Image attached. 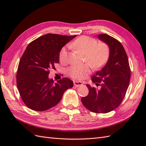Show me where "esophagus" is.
<instances>
[{
    "mask_svg": "<svg viewBox=\"0 0 146 146\" xmlns=\"http://www.w3.org/2000/svg\"><path fill=\"white\" fill-rule=\"evenodd\" d=\"M73 83H74V85L76 86V87H78V86H82L83 85V83L82 82H78V81H74Z\"/></svg>",
    "mask_w": 146,
    "mask_h": 146,
    "instance_id": "1",
    "label": "esophagus"
}]
</instances>
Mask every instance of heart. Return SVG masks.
Masks as SVG:
<instances>
[{
	"label": "heart",
	"mask_w": 146,
	"mask_h": 146,
	"mask_svg": "<svg viewBox=\"0 0 146 146\" xmlns=\"http://www.w3.org/2000/svg\"><path fill=\"white\" fill-rule=\"evenodd\" d=\"M71 46L75 47L85 54V60L94 69H99L107 63L110 56V49L105 43H98L95 39L86 36L77 38L71 43ZM68 59L66 47H63L60 52V60L65 63ZM90 72L89 64L73 65L68 70V74L73 78L82 80Z\"/></svg>",
	"instance_id": "1"
}]
</instances>
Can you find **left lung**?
<instances>
[{
  "mask_svg": "<svg viewBox=\"0 0 146 146\" xmlns=\"http://www.w3.org/2000/svg\"><path fill=\"white\" fill-rule=\"evenodd\" d=\"M110 49L107 64L97 71L92 80L97 87L87 84L89 93L82 98L84 107L95 113H105L116 108L124 98L131 78L127 55L122 44L109 35H98Z\"/></svg>",
  "mask_w": 146,
  "mask_h": 146,
  "instance_id": "1",
  "label": "left lung"
}]
</instances>
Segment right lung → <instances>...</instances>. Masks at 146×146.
<instances>
[{"label": "right lung", "mask_w": 146, "mask_h": 146, "mask_svg": "<svg viewBox=\"0 0 146 146\" xmlns=\"http://www.w3.org/2000/svg\"><path fill=\"white\" fill-rule=\"evenodd\" d=\"M76 36L47 34L27 46L20 60L17 71V86L26 106L35 111H44L56 105L64 92L73 82L63 78L54 83L49 70L55 69L63 46Z\"/></svg>", "instance_id": "1"}]
</instances>
